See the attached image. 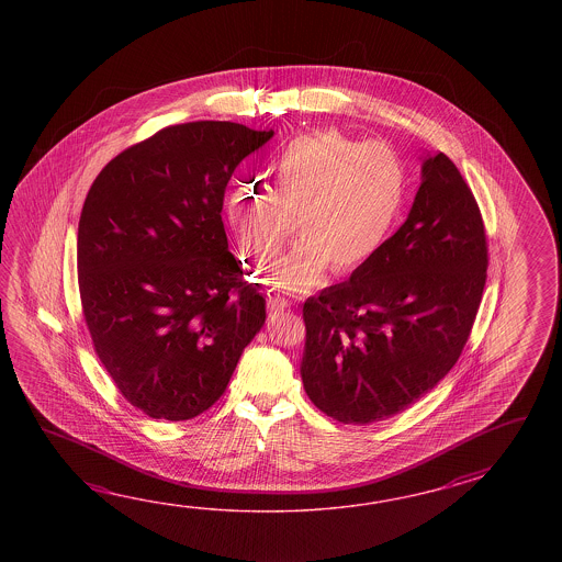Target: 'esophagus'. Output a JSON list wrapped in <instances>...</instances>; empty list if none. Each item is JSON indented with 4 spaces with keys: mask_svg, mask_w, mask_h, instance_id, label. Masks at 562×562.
Here are the masks:
<instances>
[{
    "mask_svg": "<svg viewBox=\"0 0 562 562\" xmlns=\"http://www.w3.org/2000/svg\"><path fill=\"white\" fill-rule=\"evenodd\" d=\"M286 307H289L286 299L279 297V295H269L267 297V310H269V313H277V311H283Z\"/></svg>",
    "mask_w": 562,
    "mask_h": 562,
    "instance_id": "34e87169",
    "label": "esophagus"
}]
</instances>
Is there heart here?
<instances>
[{"label":"heart","instance_id":"b5f03b06","mask_svg":"<svg viewBox=\"0 0 562 562\" xmlns=\"http://www.w3.org/2000/svg\"><path fill=\"white\" fill-rule=\"evenodd\" d=\"M406 194V167L390 146L311 132L277 156L271 191L231 192L227 221L247 261L267 271L279 261L295 218L301 240L271 283L283 293H307L322 283L327 265L351 273L382 251Z\"/></svg>","mask_w":562,"mask_h":562}]
</instances>
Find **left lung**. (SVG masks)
Instances as JSON below:
<instances>
[{
  "instance_id": "obj_1",
  "label": "left lung",
  "mask_w": 562,
  "mask_h": 562,
  "mask_svg": "<svg viewBox=\"0 0 562 562\" xmlns=\"http://www.w3.org/2000/svg\"><path fill=\"white\" fill-rule=\"evenodd\" d=\"M474 194L448 156L428 155L406 223L371 261L303 305L301 380L344 424L392 418L454 368L486 283Z\"/></svg>"
}]
</instances>
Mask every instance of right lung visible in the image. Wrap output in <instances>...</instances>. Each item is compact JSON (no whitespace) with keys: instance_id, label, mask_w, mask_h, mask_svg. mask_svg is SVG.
Instances as JSON below:
<instances>
[{"instance_id":"obj_1","label":"right lung","mask_w":562,"mask_h":562,"mask_svg":"<svg viewBox=\"0 0 562 562\" xmlns=\"http://www.w3.org/2000/svg\"><path fill=\"white\" fill-rule=\"evenodd\" d=\"M235 122L156 132L110 160L78 225V281L95 353L132 406L191 419L227 390L265 299L228 251L235 168L273 138Z\"/></svg>"}]
</instances>
